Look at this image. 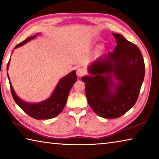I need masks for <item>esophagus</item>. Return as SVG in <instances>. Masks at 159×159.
Instances as JSON below:
<instances>
[{
  "instance_id": "34e87169",
  "label": "esophagus",
  "mask_w": 159,
  "mask_h": 159,
  "mask_svg": "<svg viewBox=\"0 0 159 159\" xmlns=\"http://www.w3.org/2000/svg\"><path fill=\"white\" fill-rule=\"evenodd\" d=\"M85 71L84 69L81 68V67H79V68H78L77 71H76V74L78 75V76H82L85 74Z\"/></svg>"
}]
</instances>
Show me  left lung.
<instances>
[{
	"label": "left lung",
	"mask_w": 159,
	"mask_h": 159,
	"mask_svg": "<svg viewBox=\"0 0 159 159\" xmlns=\"http://www.w3.org/2000/svg\"><path fill=\"white\" fill-rule=\"evenodd\" d=\"M112 35L117 44L114 52L96 59L88 66L90 76L81 78L85 83V95L90 107L104 118L121 116L134 105L145 74L143 56L139 48L121 34Z\"/></svg>",
	"instance_id": "1"
}]
</instances>
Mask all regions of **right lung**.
<instances>
[{"label": "right lung", "mask_w": 159, "mask_h": 159, "mask_svg": "<svg viewBox=\"0 0 159 159\" xmlns=\"http://www.w3.org/2000/svg\"><path fill=\"white\" fill-rule=\"evenodd\" d=\"M39 34H36L35 36L27 38L23 42L16 45L15 49L35 39ZM10 60L7 66V71L9 67ZM7 77L10 80L8 74H7ZM76 80L77 76L76 71L74 70L60 79L58 84L56 86L55 90L53 91L52 94L49 98L41 102H39V103H29V102L22 100L16 95L10 81V86L12 98L15 102L26 114H27L35 119H50V118L57 116L62 111L66 105L69 91L71 89L72 86L76 83Z\"/></svg>", "instance_id": "add662e5"}]
</instances>
